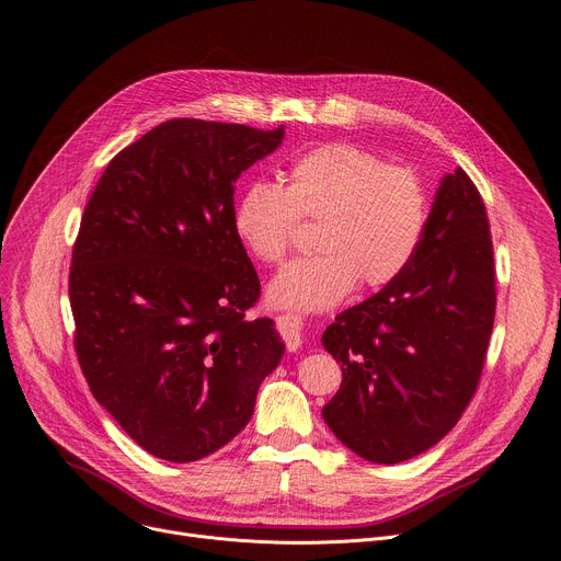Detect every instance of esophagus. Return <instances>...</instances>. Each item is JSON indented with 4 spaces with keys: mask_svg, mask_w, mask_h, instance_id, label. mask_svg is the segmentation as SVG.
<instances>
[{
    "mask_svg": "<svg viewBox=\"0 0 561 561\" xmlns=\"http://www.w3.org/2000/svg\"><path fill=\"white\" fill-rule=\"evenodd\" d=\"M278 330L291 351H296L300 343H304V321H300L296 314L278 317Z\"/></svg>",
    "mask_w": 561,
    "mask_h": 561,
    "instance_id": "1",
    "label": "esophagus"
}]
</instances>
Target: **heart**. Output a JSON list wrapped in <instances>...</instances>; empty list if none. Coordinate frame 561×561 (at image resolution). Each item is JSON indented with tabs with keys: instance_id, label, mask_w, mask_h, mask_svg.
<instances>
[{
	"instance_id": "b5f03b06",
	"label": "heart",
	"mask_w": 561,
	"mask_h": 561,
	"mask_svg": "<svg viewBox=\"0 0 561 561\" xmlns=\"http://www.w3.org/2000/svg\"><path fill=\"white\" fill-rule=\"evenodd\" d=\"M428 197L415 170L389 165L353 144H325L294 159L285 186L249 184L233 204V231L255 261L291 251L300 220L314 222V257L291 263L270 285L276 308L321 312L362 283L379 289L415 257Z\"/></svg>"
}]
</instances>
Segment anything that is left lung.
<instances>
[{"mask_svg":"<svg viewBox=\"0 0 561 561\" xmlns=\"http://www.w3.org/2000/svg\"><path fill=\"white\" fill-rule=\"evenodd\" d=\"M494 310L485 204L456 168L440 180L404 274L323 332V348L343 375L321 411L332 434L379 465L443 440L477 393Z\"/></svg>","mask_w":561,"mask_h":561,"instance_id":"8db88e82","label":"left lung"}]
</instances>
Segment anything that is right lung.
I'll use <instances>...</instances> for the list:
<instances>
[{
    "label": "right lung",
    "instance_id": "add662e5",
    "mask_svg": "<svg viewBox=\"0 0 561 561\" xmlns=\"http://www.w3.org/2000/svg\"><path fill=\"white\" fill-rule=\"evenodd\" d=\"M285 127L165 121L105 168L71 253L73 346L96 402L139 447L193 462L247 426L285 343L244 319L261 280L233 231L242 172Z\"/></svg>",
    "mask_w": 561,
    "mask_h": 561
}]
</instances>
